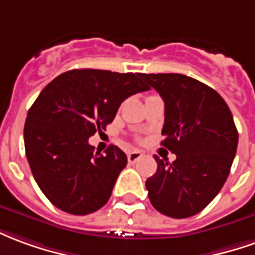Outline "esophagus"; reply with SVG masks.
Listing matches in <instances>:
<instances>
[{
  "label": "esophagus",
  "mask_w": 255,
  "mask_h": 255,
  "mask_svg": "<svg viewBox=\"0 0 255 255\" xmlns=\"http://www.w3.org/2000/svg\"><path fill=\"white\" fill-rule=\"evenodd\" d=\"M141 156L142 153L140 151H131V152L128 153V160H129V163H136Z\"/></svg>",
  "instance_id": "obj_1"
}]
</instances>
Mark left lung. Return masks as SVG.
I'll list each match as a JSON object with an SVG mask.
<instances>
[{
  "label": "left lung",
  "instance_id": "1",
  "mask_svg": "<svg viewBox=\"0 0 255 255\" xmlns=\"http://www.w3.org/2000/svg\"><path fill=\"white\" fill-rule=\"evenodd\" d=\"M165 102L160 142L174 162L155 155L158 169L145 181L156 210L171 218L198 214L228 178L239 134L224 99L210 86L182 74H142Z\"/></svg>",
  "mask_w": 255,
  "mask_h": 255
}]
</instances>
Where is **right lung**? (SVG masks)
Here are the masks:
<instances>
[{
  "label": "right lung",
  "instance_id": "right-lung-1",
  "mask_svg": "<svg viewBox=\"0 0 255 255\" xmlns=\"http://www.w3.org/2000/svg\"><path fill=\"white\" fill-rule=\"evenodd\" d=\"M145 90L142 74L85 68L39 93L27 113L24 148L38 187L57 209L86 216L107 203L128 158L117 145L95 152L88 140L106 130L125 99Z\"/></svg>",
  "mask_w": 255,
  "mask_h": 255
}]
</instances>
